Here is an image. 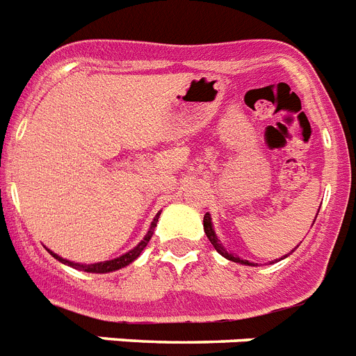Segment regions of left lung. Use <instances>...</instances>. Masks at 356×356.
Masks as SVG:
<instances>
[{
  "label": "left lung",
  "mask_w": 356,
  "mask_h": 356,
  "mask_svg": "<svg viewBox=\"0 0 356 356\" xmlns=\"http://www.w3.org/2000/svg\"><path fill=\"white\" fill-rule=\"evenodd\" d=\"M317 212H319V210H317ZM317 217V216H316ZM316 222V221H314ZM203 228H205V234H207V237H209V241L212 242V246L216 248L217 250V253H221L222 257H225V259H228V260H232V262H237V264H244V266H253V264L251 262H248V260H242V259H238L237 254H232V253H228V251L225 250V248L221 246V242H219V238H217V235H216V232H213V226H212V217H210V213H205V217H203ZM294 251V250H292ZM291 251V253H292ZM289 253V254H291ZM285 257H287V254H285Z\"/></svg>",
  "instance_id": "left-lung-1"
}]
</instances>
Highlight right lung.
Masks as SVG:
<instances>
[{
    "mask_svg": "<svg viewBox=\"0 0 356 356\" xmlns=\"http://www.w3.org/2000/svg\"><path fill=\"white\" fill-rule=\"evenodd\" d=\"M159 216H160V213H156V217H155V219H153V222H151L149 232H147V234H146V237H144L143 241H140L139 244H137V246L134 248V250H130V251H128V253L121 254V257H118V259H114V260H105V262H97V264H74V262H71V260H67V259H62V257H58V254L53 253V251H49V250L48 251L53 254V257H55L56 260H58V262L65 264V266L74 267V269H80V271L97 273V275H103V273L118 271V269H121V267H127L128 264L134 262L135 259H139V254L143 253L144 248H146L147 242H149L151 235H153V229H155L156 221H159Z\"/></svg>",
    "mask_w": 356,
    "mask_h": 356,
    "instance_id": "obj_1",
    "label": "right lung"
}]
</instances>
